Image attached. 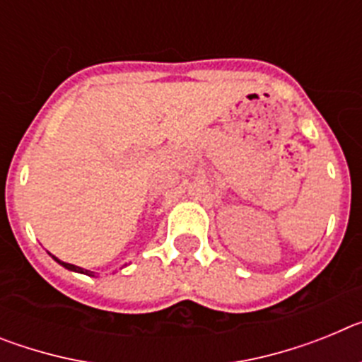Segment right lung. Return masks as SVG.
Segmentation results:
<instances>
[{
    "label": "right lung",
    "mask_w": 362,
    "mask_h": 362,
    "mask_svg": "<svg viewBox=\"0 0 362 362\" xmlns=\"http://www.w3.org/2000/svg\"><path fill=\"white\" fill-rule=\"evenodd\" d=\"M56 259V257H54ZM57 263L59 264H63V267L65 268H69V270H74V272H81V274H86V276H94V272H90V270H83V268H79V267H76V264H70V263H63V261H59V259H56Z\"/></svg>",
    "instance_id": "add662e5"
}]
</instances>
